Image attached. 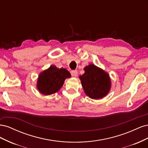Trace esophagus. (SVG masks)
Segmentation results:
<instances>
[{"mask_svg": "<svg viewBox=\"0 0 148 148\" xmlns=\"http://www.w3.org/2000/svg\"><path fill=\"white\" fill-rule=\"evenodd\" d=\"M71 74L73 76V77H77L78 71L77 70H72L71 71Z\"/></svg>", "mask_w": 148, "mask_h": 148, "instance_id": "1", "label": "esophagus"}]
</instances>
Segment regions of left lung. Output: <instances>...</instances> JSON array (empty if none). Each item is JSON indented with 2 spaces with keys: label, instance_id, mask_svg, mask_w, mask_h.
Returning <instances> with one entry per match:
<instances>
[{
  "label": "left lung",
  "instance_id": "8db88e82",
  "mask_svg": "<svg viewBox=\"0 0 148 148\" xmlns=\"http://www.w3.org/2000/svg\"><path fill=\"white\" fill-rule=\"evenodd\" d=\"M84 70L85 73L79 78L86 95L95 99L106 96L110 88L109 75L93 64L85 66Z\"/></svg>",
  "mask_w": 148,
  "mask_h": 148
}]
</instances>
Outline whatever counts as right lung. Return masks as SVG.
Listing matches in <instances>:
<instances>
[{"label":"right lung","mask_w":148,"mask_h":148,"mask_svg":"<svg viewBox=\"0 0 148 148\" xmlns=\"http://www.w3.org/2000/svg\"><path fill=\"white\" fill-rule=\"evenodd\" d=\"M70 77L67 70L52 65L39 75L37 88L43 95H50L59 91L63 86L65 79Z\"/></svg>","instance_id":"1"}]
</instances>
